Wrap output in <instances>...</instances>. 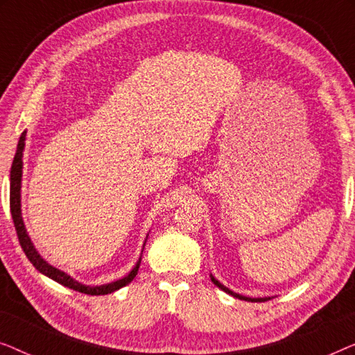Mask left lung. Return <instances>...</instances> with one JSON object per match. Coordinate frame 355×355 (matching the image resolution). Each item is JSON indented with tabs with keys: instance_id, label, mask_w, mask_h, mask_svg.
Instances as JSON below:
<instances>
[{
	"instance_id": "obj_1",
	"label": "left lung",
	"mask_w": 355,
	"mask_h": 355,
	"mask_svg": "<svg viewBox=\"0 0 355 355\" xmlns=\"http://www.w3.org/2000/svg\"><path fill=\"white\" fill-rule=\"evenodd\" d=\"M210 278H211V281H213V284H216L218 288H220L221 291H225L226 294H230V295H232V297H236V299H241V300H247V302H265V300H268V299H271V297H247V295H241V294H237V293H234V291H231V289H227L225 284H221L220 281H218L215 276L213 275H210Z\"/></svg>"
}]
</instances>
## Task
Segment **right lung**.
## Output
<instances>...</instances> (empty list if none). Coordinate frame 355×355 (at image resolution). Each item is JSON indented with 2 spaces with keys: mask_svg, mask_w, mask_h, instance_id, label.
<instances>
[{
  "mask_svg": "<svg viewBox=\"0 0 355 355\" xmlns=\"http://www.w3.org/2000/svg\"><path fill=\"white\" fill-rule=\"evenodd\" d=\"M26 135H27V130H24V132L21 134V137H19L17 150H16V155H14V159H12L9 205H11V215H12L14 226H16L19 242H21V247H22V250L26 252L27 259L31 260V263L35 266V268L40 271L42 275L48 276V278L56 281V283L66 286V288L79 291V293H84V294L105 295V294L114 293V291L124 288V286H128L130 281L135 278V275H137L142 255H140L137 263H135L134 268L130 270L129 273L124 276V278L116 279V281H113V283H106V284H100V286H89V284L79 283V281H76L72 276L64 273V271H61L60 268H55V266L48 263V261L43 259L40 254H38L35 245H33V242L31 241V236L27 234L26 225H24V220H22V210H21V187H22V166H24L22 157H24V147H26ZM145 242H147V239H145ZM144 247H145V244H144ZM142 252H144V249H142Z\"/></svg>",
  "mask_w": 355,
  "mask_h": 355,
  "instance_id": "right-lung-1",
  "label": "right lung"
}]
</instances>
